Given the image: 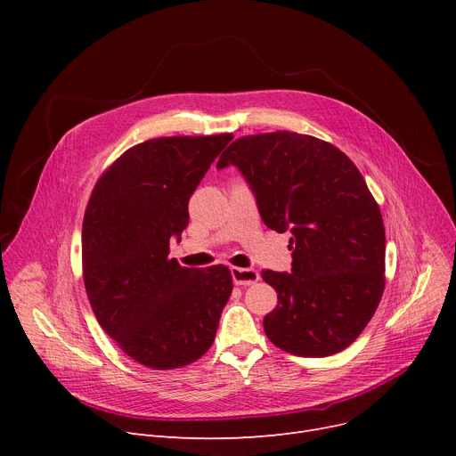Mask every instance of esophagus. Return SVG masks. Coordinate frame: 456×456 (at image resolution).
<instances>
[{
    "mask_svg": "<svg viewBox=\"0 0 456 456\" xmlns=\"http://www.w3.org/2000/svg\"><path fill=\"white\" fill-rule=\"evenodd\" d=\"M231 275L234 284H240V286L255 284L260 279L258 272L253 268H231Z\"/></svg>",
    "mask_w": 456,
    "mask_h": 456,
    "instance_id": "34e87169",
    "label": "esophagus"
}]
</instances>
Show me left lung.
I'll return each mask as SVG.
<instances>
[{
    "instance_id": "left-lung-1",
    "label": "left lung",
    "mask_w": 456,
    "mask_h": 456,
    "mask_svg": "<svg viewBox=\"0 0 456 456\" xmlns=\"http://www.w3.org/2000/svg\"><path fill=\"white\" fill-rule=\"evenodd\" d=\"M229 164L249 183L262 222L292 232V272L262 270L277 292L266 337L297 356L344 351L385 292V224L364 177L332 143L289 131L234 140L218 167Z\"/></svg>"
}]
</instances>
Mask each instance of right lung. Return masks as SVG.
Listing matches in <instances>:
<instances>
[{
  "label": "right lung",
  "instance_id": "1",
  "mask_svg": "<svg viewBox=\"0 0 456 456\" xmlns=\"http://www.w3.org/2000/svg\"><path fill=\"white\" fill-rule=\"evenodd\" d=\"M232 134L136 143L95 183L83 220V279L95 320L126 354L153 370L201 358L232 292L227 266L183 268L172 236L188 200Z\"/></svg>",
  "mask_w": 456,
  "mask_h": 456
}]
</instances>
